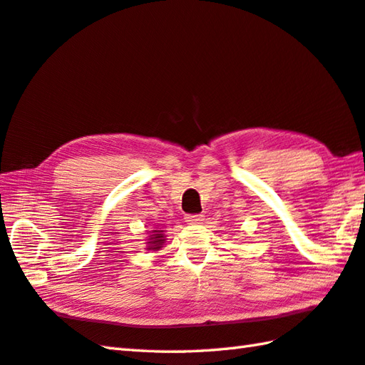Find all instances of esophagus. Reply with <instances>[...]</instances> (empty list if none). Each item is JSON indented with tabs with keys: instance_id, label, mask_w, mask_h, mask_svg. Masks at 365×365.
I'll return each mask as SVG.
<instances>
[{
	"instance_id": "esophagus-1",
	"label": "esophagus",
	"mask_w": 365,
	"mask_h": 365,
	"mask_svg": "<svg viewBox=\"0 0 365 365\" xmlns=\"http://www.w3.org/2000/svg\"><path fill=\"white\" fill-rule=\"evenodd\" d=\"M185 221L188 224H200L204 221V215H185Z\"/></svg>"
}]
</instances>
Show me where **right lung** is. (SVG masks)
Here are the masks:
<instances>
[{
    "instance_id": "right-lung-1",
    "label": "right lung",
    "mask_w": 365,
    "mask_h": 365,
    "mask_svg": "<svg viewBox=\"0 0 365 365\" xmlns=\"http://www.w3.org/2000/svg\"><path fill=\"white\" fill-rule=\"evenodd\" d=\"M161 232H163V230H153V235H152V238H150L152 242H149V243H150L149 250H160L163 242H165V235H163Z\"/></svg>"
}]
</instances>
